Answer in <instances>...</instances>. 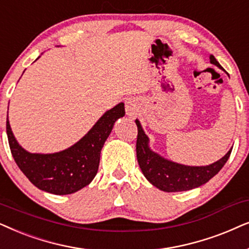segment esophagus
Wrapping results in <instances>:
<instances>
[{"mask_svg":"<svg viewBox=\"0 0 249 249\" xmlns=\"http://www.w3.org/2000/svg\"><path fill=\"white\" fill-rule=\"evenodd\" d=\"M125 109H126V115L128 117H132V118L137 117L139 109H138L137 102H135V100H133V99H128L126 101V107H125Z\"/></svg>","mask_w":249,"mask_h":249,"instance_id":"1","label":"esophagus"}]
</instances>
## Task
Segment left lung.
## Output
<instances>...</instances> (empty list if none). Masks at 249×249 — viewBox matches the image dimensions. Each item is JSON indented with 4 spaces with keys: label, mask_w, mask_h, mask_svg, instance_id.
I'll use <instances>...</instances> for the list:
<instances>
[{
    "label": "left lung",
    "mask_w": 249,
    "mask_h": 249,
    "mask_svg": "<svg viewBox=\"0 0 249 249\" xmlns=\"http://www.w3.org/2000/svg\"><path fill=\"white\" fill-rule=\"evenodd\" d=\"M210 60L211 64L221 68L214 55H210ZM135 124L138 126L137 158L142 173L152 185L165 192L187 191L205 184L221 171L232 150L231 148L221 159L206 166L178 164L152 151L149 147V138L145 135L140 121L135 119Z\"/></svg>",
    "instance_id": "obj_1"
}]
</instances>
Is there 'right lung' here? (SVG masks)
<instances>
[{
  "instance_id": "add662e5",
  "label": "right lung",
  "mask_w": 249,
  "mask_h": 249,
  "mask_svg": "<svg viewBox=\"0 0 249 249\" xmlns=\"http://www.w3.org/2000/svg\"><path fill=\"white\" fill-rule=\"evenodd\" d=\"M124 115V104L121 102L106 111L81 140L53 154H32L25 150L16 140L6 118L11 154L22 173L39 190L53 195L74 194L90 184L97 175L101 149L115 122Z\"/></svg>"
}]
</instances>
